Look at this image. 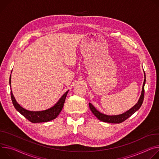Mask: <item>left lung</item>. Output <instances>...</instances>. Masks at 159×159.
I'll return each instance as SVG.
<instances>
[{"instance_id": "obj_1", "label": "left lung", "mask_w": 159, "mask_h": 159, "mask_svg": "<svg viewBox=\"0 0 159 159\" xmlns=\"http://www.w3.org/2000/svg\"><path fill=\"white\" fill-rule=\"evenodd\" d=\"M144 76H145V79H144V81H143V84L142 93H141L140 97H139L138 102L136 103V104H135L131 109H130L128 111L125 112V113L119 114V115L108 116L106 114H102L100 112H99L98 111H97L92 104L89 103L90 109L92 112L97 117L98 119H99L101 121L105 122L115 123V124L116 123H118L119 124V123L122 122L123 121L126 120L128 117H129L131 115H133L135 112H136L140 108V107L142 106V105L143 103V99H144V95H145L144 88H145V81H146L145 73H144Z\"/></svg>"}]
</instances>
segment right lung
Listing matches in <instances>:
<instances>
[{
    "label": "right lung",
    "mask_w": 159,
    "mask_h": 159,
    "mask_svg": "<svg viewBox=\"0 0 159 159\" xmlns=\"http://www.w3.org/2000/svg\"><path fill=\"white\" fill-rule=\"evenodd\" d=\"M11 77L10 76L9 78V84L11 86ZM69 90L67 91L58 100V102L52 107L51 108L42 111H28L23 107H22L20 104L17 103L12 94V90H11V100L15 109L18 111L21 115H23L25 118L33 123H38V122H44L56 119L60 112L62 111V109L64 106V103L68 93Z\"/></svg>",
    "instance_id": "right-lung-1"
}]
</instances>
